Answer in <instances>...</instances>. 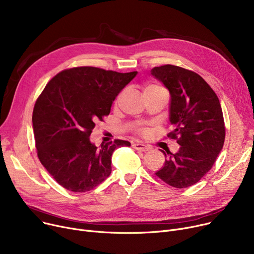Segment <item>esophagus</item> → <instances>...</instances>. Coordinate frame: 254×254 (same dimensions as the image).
<instances>
[{"mask_svg":"<svg viewBox=\"0 0 254 254\" xmlns=\"http://www.w3.org/2000/svg\"><path fill=\"white\" fill-rule=\"evenodd\" d=\"M131 147L134 148L136 150L143 151V152H146V151H148V150L151 149L148 145H145V144H143V143H141V142H133V143L131 144Z\"/></svg>","mask_w":254,"mask_h":254,"instance_id":"esophagus-1","label":"esophagus"}]
</instances>
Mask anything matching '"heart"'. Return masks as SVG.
I'll use <instances>...</instances> for the list:
<instances>
[{"instance_id":"b5f03b06","label":"heart","mask_w":254,"mask_h":254,"mask_svg":"<svg viewBox=\"0 0 254 254\" xmlns=\"http://www.w3.org/2000/svg\"><path fill=\"white\" fill-rule=\"evenodd\" d=\"M151 88H158V87H157V86H153V84H152V86H148V87L146 88V90H147V89H151ZM122 95H123V94L118 95V97H117V99H116V102H117L118 100L121 99ZM134 129H136V131L139 132V133H146V132H147V128H146L145 127H143V126H137L136 127H134Z\"/></svg>"}]
</instances>
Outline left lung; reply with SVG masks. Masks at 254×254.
Masks as SVG:
<instances>
[{"label": "left lung", "instance_id": "8db88e82", "mask_svg": "<svg viewBox=\"0 0 254 254\" xmlns=\"http://www.w3.org/2000/svg\"><path fill=\"white\" fill-rule=\"evenodd\" d=\"M151 74L171 93L174 129L167 137L180 145L175 154L166 151L168 158L155 175L172 187L188 188L210 171L223 149L226 127L221 103L209 84L192 70L165 64L154 67Z\"/></svg>", "mask_w": 254, "mask_h": 254}]
</instances>
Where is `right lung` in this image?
Wrapping results in <instances>:
<instances>
[{
    "mask_svg": "<svg viewBox=\"0 0 254 254\" xmlns=\"http://www.w3.org/2000/svg\"><path fill=\"white\" fill-rule=\"evenodd\" d=\"M93 66L62 70L51 79L33 107L32 126L38 157L52 178L66 190H93L111 174L114 140L96 147L90 136L98 121L109 115L112 102L137 75Z\"/></svg>",
    "mask_w": 254,
    "mask_h": 254,
    "instance_id": "add662e5",
    "label": "right lung"
}]
</instances>
